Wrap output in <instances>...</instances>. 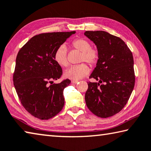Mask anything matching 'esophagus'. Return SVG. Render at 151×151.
I'll list each match as a JSON object with an SVG mask.
<instances>
[{
    "instance_id": "obj_1",
    "label": "esophagus",
    "mask_w": 151,
    "mask_h": 151,
    "mask_svg": "<svg viewBox=\"0 0 151 151\" xmlns=\"http://www.w3.org/2000/svg\"><path fill=\"white\" fill-rule=\"evenodd\" d=\"M71 83H76L78 82V80H71Z\"/></svg>"
}]
</instances>
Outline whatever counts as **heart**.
Returning a JSON list of instances; mask_svg holds the SVG:
<instances>
[{"instance_id":"heart-1","label":"heart","mask_w":151,"mask_h":151,"mask_svg":"<svg viewBox=\"0 0 151 151\" xmlns=\"http://www.w3.org/2000/svg\"><path fill=\"white\" fill-rule=\"evenodd\" d=\"M71 46L74 49L81 52L80 62H87L92 66L97 63L100 56L99 50L97 47L92 46L88 40L83 38H76L71 42ZM68 48L65 45L59 46L55 50L54 54L55 61L62 68H66L68 65ZM89 72V67L87 64L83 63L67 69L64 73V76L71 80H78L86 76Z\"/></svg>"}]
</instances>
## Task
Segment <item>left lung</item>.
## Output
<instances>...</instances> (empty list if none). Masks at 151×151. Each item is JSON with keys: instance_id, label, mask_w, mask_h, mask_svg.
Here are the masks:
<instances>
[{"instance_id": "obj_1", "label": "left lung", "mask_w": 151, "mask_h": 151, "mask_svg": "<svg viewBox=\"0 0 151 151\" xmlns=\"http://www.w3.org/2000/svg\"><path fill=\"white\" fill-rule=\"evenodd\" d=\"M100 52L99 61L88 82L85 94L88 108L95 115L106 118L117 114L128 101L135 84L134 59L121 38L104 31H86Z\"/></svg>"}]
</instances>
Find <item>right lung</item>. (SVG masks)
Returning <instances> with one entry per match:
<instances>
[{"mask_svg": "<svg viewBox=\"0 0 151 151\" xmlns=\"http://www.w3.org/2000/svg\"><path fill=\"white\" fill-rule=\"evenodd\" d=\"M76 32H51L36 35L23 46L16 58L13 84L21 103L40 119L57 115L64 106L63 90L71 81L53 80L63 73L54 59L55 50Z\"/></svg>", "mask_w": 151, "mask_h": 151, "instance_id": "add662e5", "label": "right lung"}]
</instances>
